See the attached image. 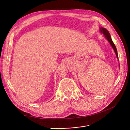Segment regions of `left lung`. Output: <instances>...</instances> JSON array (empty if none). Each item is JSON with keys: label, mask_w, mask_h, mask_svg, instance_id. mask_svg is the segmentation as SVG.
Wrapping results in <instances>:
<instances>
[{"label": "left lung", "mask_w": 130, "mask_h": 130, "mask_svg": "<svg viewBox=\"0 0 130 130\" xmlns=\"http://www.w3.org/2000/svg\"><path fill=\"white\" fill-rule=\"evenodd\" d=\"M101 31L103 32L104 34V35H105V37H106V38L107 39V40L109 42H110L111 45L112 46L113 50H114V52L116 54V55H117V58L119 59V57H118V52H117V48H116V46H115L114 43L113 42V41L112 40V38L110 36V32H108V31L106 29V28H101Z\"/></svg>", "instance_id": "1"}]
</instances>
